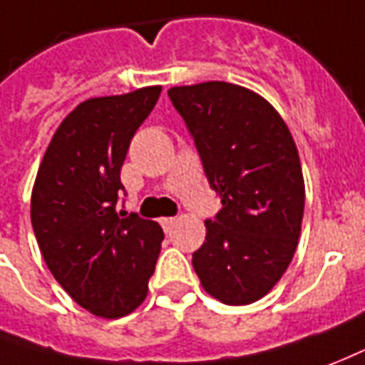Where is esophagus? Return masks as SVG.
<instances>
[{
  "instance_id": "34e87169",
  "label": "esophagus",
  "mask_w": 365,
  "mask_h": 365,
  "mask_svg": "<svg viewBox=\"0 0 365 365\" xmlns=\"http://www.w3.org/2000/svg\"><path fill=\"white\" fill-rule=\"evenodd\" d=\"M175 223H177V220H175V217H163V220H161V225H163V230L167 231V233H169V231L175 227Z\"/></svg>"
}]
</instances>
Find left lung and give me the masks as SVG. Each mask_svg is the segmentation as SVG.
Instances as JSON below:
<instances>
[{
  "label": "left lung",
  "instance_id": "8db88e82",
  "mask_svg": "<svg viewBox=\"0 0 365 365\" xmlns=\"http://www.w3.org/2000/svg\"><path fill=\"white\" fill-rule=\"evenodd\" d=\"M167 93L223 204L192 255L202 288L225 305L259 302L286 272L302 233L305 182L294 138L267 98L241 85Z\"/></svg>",
  "mask_w": 365,
  "mask_h": 365
}]
</instances>
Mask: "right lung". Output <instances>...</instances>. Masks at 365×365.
<instances>
[{
    "instance_id": "obj_1",
    "label": "right lung",
    "mask_w": 365,
    "mask_h": 365,
    "mask_svg": "<svg viewBox=\"0 0 365 365\" xmlns=\"http://www.w3.org/2000/svg\"><path fill=\"white\" fill-rule=\"evenodd\" d=\"M159 95L161 85H151L79 103L52 135L34 179L31 222L42 259L97 317H124L142 305L161 251L159 223L116 214L130 140Z\"/></svg>"
}]
</instances>
